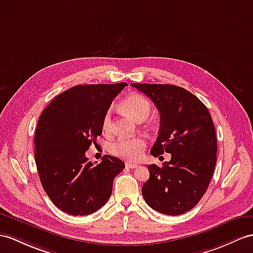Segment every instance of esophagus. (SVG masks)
I'll use <instances>...</instances> for the list:
<instances>
[{"mask_svg": "<svg viewBox=\"0 0 253 253\" xmlns=\"http://www.w3.org/2000/svg\"><path fill=\"white\" fill-rule=\"evenodd\" d=\"M126 168H128V169H136L138 165H137L136 163H132V162H126Z\"/></svg>", "mask_w": 253, "mask_h": 253, "instance_id": "1", "label": "esophagus"}]
</instances>
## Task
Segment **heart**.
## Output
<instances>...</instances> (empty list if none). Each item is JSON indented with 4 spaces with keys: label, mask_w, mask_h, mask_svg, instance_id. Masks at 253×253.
<instances>
[{
    "label": "heart",
    "mask_w": 253,
    "mask_h": 253,
    "mask_svg": "<svg viewBox=\"0 0 253 253\" xmlns=\"http://www.w3.org/2000/svg\"><path fill=\"white\" fill-rule=\"evenodd\" d=\"M121 108L130 114L135 120L144 121L151 112V103L147 97L141 94H131L121 102ZM102 128L105 133L113 130V118L110 110L104 114L102 119ZM146 147V139L141 136L121 137L109 145V151L112 155L127 159L137 160L143 156Z\"/></svg>",
    "instance_id": "1"
}]
</instances>
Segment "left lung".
I'll return each instance as SVG.
<instances>
[{"label":"left lung","mask_w":253,"mask_h":253,"mask_svg":"<svg viewBox=\"0 0 253 253\" xmlns=\"http://www.w3.org/2000/svg\"><path fill=\"white\" fill-rule=\"evenodd\" d=\"M160 112V131L150 153H170L162 168L148 165L141 188L155 211L178 215L191 211L206 192L217 162V136L207 107L188 90L174 84H132Z\"/></svg>","instance_id":"8db88e82"}]
</instances>
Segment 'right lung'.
Here are the masks:
<instances>
[{"label": "right lung", "mask_w": 253, "mask_h": 253, "mask_svg": "<svg viewBox=\"0 0 253 253\" xmlns=\"http://www.w3.org/2000/svg\"><path fill=\"white\" fill-rule=\"evenodd\" d=\"M127 84H79L49 103L35 131V163L42 186L60 211L87 215L106 204L115 177L126 168L104 156L94 165L85 157L102 134V119Z\"/></svg>", "instance_id": "obj_1"}]
</instances>
